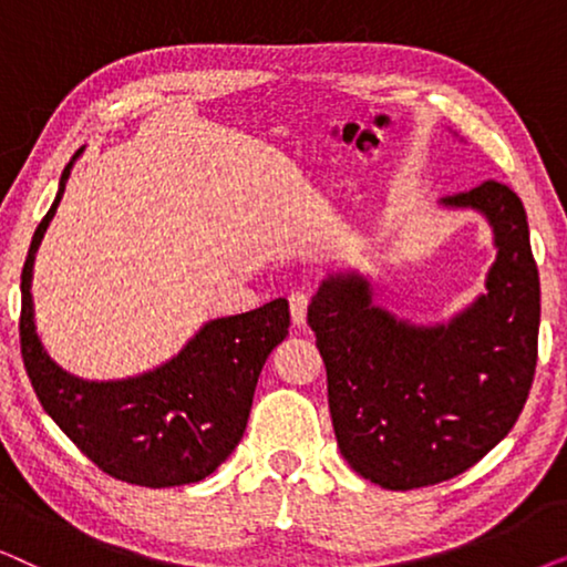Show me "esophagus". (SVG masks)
I'll list each match as a JSON object with an SVG mask.
<instances>
[{
  "instance_id": "34e87169",
  "label": "esophagus",
  "mask_w": 567,
  "mask_h": 567,
  "mask_svg": "<svg viewBox=\"0 0 567 567\" xmlns=\"http://www.w3.org/2000/svg\"><path fill=\"white\" fill-rule=\"evenodd\" d=\"M307 307H309V297L305 291H291L289 293V309H291V322L301 328L307 322Z\"/></svg>"
}]
</instances>
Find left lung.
Listing matches in <instances>:
<instances>
[{"instance_id": "obj_1", "label": "left lung", "mask_w": 567, "mask_h": 567, "mask_svg": "<svg viewBox=\"0 0 567 567\" xmlns=\"http://www.w3.org/2000/svg\"><path fill=\"white\" fill-rule=\"evenodd\" d=\"M493 231L485 293L449 322L417 324L374 301L367 276L330 274L307 309L328 369L332 429L346 462L386 491L444 483L514 429L539 338V274L522 198L485 181L439 200Z\"/></svg>"}]
</instances>
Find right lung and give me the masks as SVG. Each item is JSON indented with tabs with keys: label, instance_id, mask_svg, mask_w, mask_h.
<instances>
[{
	"label": "right lung",
	"instance_id": "right-lung-1",
	"mask_svg": "<svg viewBox=\"0 0 567 567\" xmlns=\"http://www.w3.org/2000/svg\"><path fill=\"white\" fill-rule=\"evenodd\" d=\"M84 146L64 167L22 266L20 348L30 384L53 423L115 480L144 487L198 483L243 439L262 363L289 336V301L208 320L181 353L126 379H82L51 359L35 330V252Z\"/></svg>",
	"mask_w": 567,
	"mask_h": 567
}]
</instances>
